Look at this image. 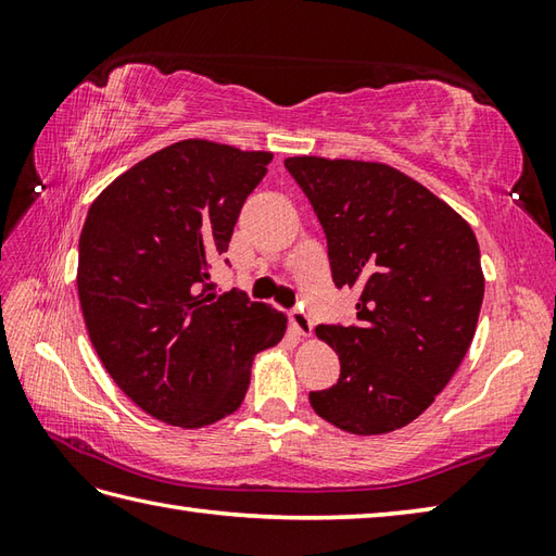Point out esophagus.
Instances as JSON below:
<instances>
[{
	"mask_svg": "<svg viewBox=\"0 0 556 556\" xmlns=\"http://www.w3.org/2000/svg\"><path fill=\"white\" fill-rule=\"evenodd\" d=\"M289 323H291V327H293V329H296L299 334H303V337H308V334H311L313 323H311V315L305 313L303 305H299V308H293V311L289 313Z\"/></svg>",
	"mask_w": 556,
	"mask_h": 556,
	"instance_id": "obj_1",
	"label": "esophagus"
}]
</instances>
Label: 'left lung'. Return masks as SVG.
<instances>
[{
  "instance_id": "obj_1",
  "label": "left lung",
  "mask_w": 556,
  "mask_h": 556,
  "mask_svg": "<svg viewBox=\"0 0 556 556\" xmlns=\"http://www.w3.org/2000/svg\"><path fill=\"white\" fill-rule=\"evenodd\" d=\"M285 167L323 224L334 287L358 293L356 323L315 329L339 353L341 372L308 394L311 406L353 434L404 428L473 341L485 293L476 233L387 164L289 157Z\"/></svg>"
}]
</instances>
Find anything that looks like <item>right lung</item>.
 <instances>
[{"label": "right lung", "instance_id": "add662e5", "mask_svg": "<svg viewBox=\"0 0 556 556\" xmlns=\"http://www.w3.org/2000/svg\"><path fill=\"white\" fill-rule=\"evenodd\" d=\"M269 162L271 152L181 140L124 172L88 210L83 320L112 380L152 418L203 428L229 416L255 353L285 337V315L210 281Z\"/></svg>", "mask_w": 556, "mask_h": 556}]
</instances>
